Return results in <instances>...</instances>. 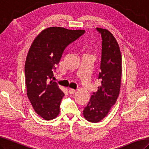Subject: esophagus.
<instances>
[{
	"label": "esophagus",
	"mask_w": 149,
	"mask_h": 149,
	"mask_svg": "<svg viewBox=\"0 0 149 149\" xmlns=\"http://www.w3.org/2000/svg\"><path fill=\"white\" fill-rule=\"evenodd\" d=\"M76 92V90L74 89H72V88H70L69 89V93L70 94H74Z\"/></svg>",
	"instance_id": "obj_1"
}]
</instances>
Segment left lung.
Returning <instances> with one entry per match:
<instances>
[{
    "label": "left lung",
    "mask_w": 149,
    "mask_h": 149,
    "mask_svg": "<svg viewBox=\"0 0 149 149\" xmlns=\"http://www.w3.org/2000/svg\"><path fill=\"white\" fill-rule=\"evenodd\" d=\"M102 37L100 72L98 79L101 85L93 92L88 104L83 110L87 121L98 123L106 116L116 103L120 90L121 54L116 40L107 30L96 28Z\"/></svg>",
    "instance_id": "obj_1"
}]
</instances>
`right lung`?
Instances as JSON below:
<instances>
[{
	"instance_id": "right-lung-1",
	"label": "right lung",
	"mask_w": 149,
	"mask_h": 149,
	"mask_svg": "<svg viewBox=\"0 0 149 149\" xmlns=\"http://www.w3.org/2000/svg\"><path fill=\"white\" fill-rule=\"evenodd\" d=\"M85 32L50 27L36 37L29 50L24 66L27 95L35 112L45 120L57 116L64 95L51 80L54 71L66 47Z\"/></svg>"
}]
</instances>
